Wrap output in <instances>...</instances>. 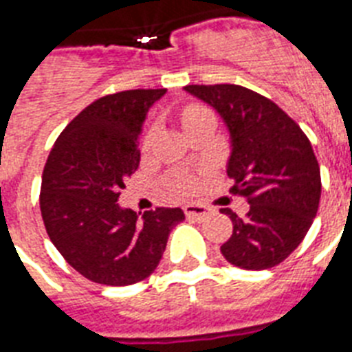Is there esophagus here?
<instances>
[{"mask_svg":"<svg viewBox=\"0 0 352 352\" xmlns=\"http://www.w3.org/2000/svg\"><path fill=\"white\" fill-rule=\"evenodd\" d=\"M184 214H186L188 219H195V221H204L212 214V210L204 204H186L184 206Z\"/></svg>","mask_w":352,"mask_h":352,"instance_id":"esophagus-1","label":"esophagus"}]
</instances>
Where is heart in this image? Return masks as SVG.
Instances as JSON below:
<instances>
[{"instance_id": "b5f03b06", "label": "heart", "mask_w": 352, "mask_h": 352, "mask_svg": "<svg viewBox=\"0 0 352 352\" xmlns=\"http://www.w3.org/2000/svg\"><path fill=\"white\" fill-rule=\"evenodd\" d=\"M206 113H208V111H206L204 107H199V106L186 107V109L182 111V126L186 127L188 124H192L195 118L203 117V115H206ZM192 186H193V181L186 175H177L170 181V188L175 193H179V195L190 192V190H192Z\"/></svg>"}]
</instances>
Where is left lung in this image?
<instances>
[{
  "instance_id": "8db88e82",
  "label": "left lung",
  "mask_w": 352,
  "mask_h": 352,
  "mask_svg": "<svg viewBox=\"0 0 352 352\" xmlns=\"http://www.w3.org/2000/svg\"><path fill=\"white\" fill-rule=\"evenodd\" d=\"M184 91L214 107L225 122L230 192L250 204L245 217L221 208L234 225L221 254L245 270L276 267L303 241L320 204V166L309 138L281 107L246 87L186 85Z\"/></svg>"
}]
</instances>
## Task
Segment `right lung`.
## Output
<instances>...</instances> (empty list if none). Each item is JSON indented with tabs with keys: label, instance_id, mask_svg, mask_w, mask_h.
<instances>
[{
	"label": "right lung",
	"instance_id": "1",
	"mask_svg": "<svg viewBox=\"0 0 352 352\" xmlns=\"http://www.w3.org/2000/svg\"><path fill=\"white\" fill-rule=\"evenodd\" d=\"M166 89L102 96L60 133L41 175L40 210L52 245L84 278L126 287L153 274L181 208L137 215L117 203L140 162L138 137Z\"/></svg>",
	"mask_w": 352,
	"mask_h": 352
}]
</instances>
